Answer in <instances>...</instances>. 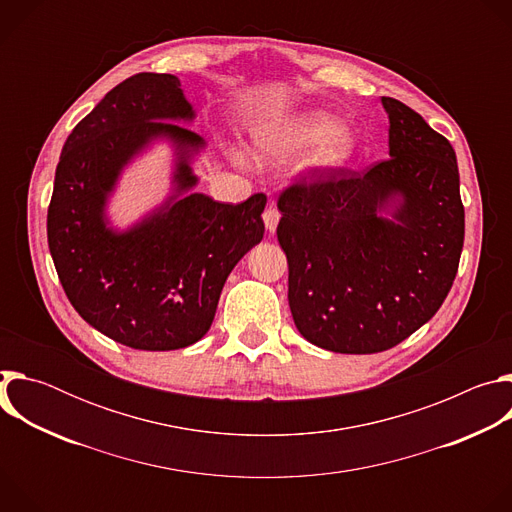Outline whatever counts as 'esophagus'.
I'll return each mask as SVG.
<instances>
[{
  "label": "esophagus",
  "instance_id": "esophagus-1",
  "mask_svg": "<svg viewBox=\"0 0 512 512\" xmlns=\"http://www.w3.org/2000/svg\"><path fill=\"white\" fill-rule=\"evenodd\" d=\"M279 210H277V206L271 202L267 208H265V212H263V221H265V227H267V231L269 233H273L275 229H277V223H279Z\"/></svg>",
  "mask_w": 512,
  "mask_h": 512
}]
</instances>
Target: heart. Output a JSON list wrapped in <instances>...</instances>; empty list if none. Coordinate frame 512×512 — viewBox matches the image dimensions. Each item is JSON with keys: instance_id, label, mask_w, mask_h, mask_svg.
<instances>
[{"instance_id": "1", "label": "heart", "mask_w": 512, "mask_h": 512, "mask_svg": "<svg viewBox=\"0 0 512 512\" xmlns=\"http://www.w3.org/2000/svg\"><path fill=\"white\" fill-rule=\"evenodd\" d=\"M261 148L273 160L296 158L314 148L310 164L318 170H336L354 156L356 137L348 127L336 125L332 117L310 113L263 137Z\"/></svg>"}]
</instances>
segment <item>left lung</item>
Here are the masks:
<instances>
[{"instance_id":"obj_1","label":"left lung","mask_w":512,"mask_h":512,"mask_svg":"<svg viewBox=\"0 0 512 512\" xmlns=\"http://www.w3.org/2000/svg\"><path fill=\"white\" fill-rule=\"evenodd\" d=\"M381 101L391 158L364 172L312 168L277 200L291 316L308 342L342 354L389 350L431 320L464 247L452 143L401 101Z\"/></svg>"}]
</instances>
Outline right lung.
<instances>
[{
	"mask_svg": "<svg viewBox=\"0 0 512 512\" xmlns=\"http://www.w3.org/2000/svg\"><path fill=\"white\" fill-rule=\"evenodd\" d=\"M174 75L139 72L111 89L68 135L48 206V247L79 316L137 350H176L210 328L223 285L261 243L267 196L241 204L200 192L190 158L204 139ZM158 136L179 150L175 194L125 234L106 227L104 204L128 160Z\"/></svg>",
	"mask_w": 512,
	"mask_h": 512,
	"instance_id": "obj_1",
	"label": "right lung"
}]
</instances>
